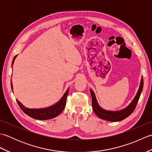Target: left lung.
<instances>
[{"label":"left lung","mask_w":152,"mask_h":152,"mask_svg":"<svg viewBox=\"0 0 152 152\" xmlns=\"http://www.w3.org/2000/svg\"><path fill=\"white\" fill-rule=\"evenodd\" d=\"M143 85V79L142 78L140 88L138 89V91L133 101L127 108L119 111H108L100 107L97 101H96L94 92L93 91V90L90 89V93H91L92 97V107L95 114L101 119L109 121H119L127 118L129 115H130L133 112L135 108H136L138 99H139L142 91Z\"/></svg>","instance_id":"left-lung-1"}]
</instances>
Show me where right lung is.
<instances>
[{
    "mask_svg": "<svg viewBox=\"0 0 152 152\" xmlns=\"http://www.w3.org/2000/svg\"><path fill=\"white\" fill-rule=\"evenodd\" d=\"M17 57L15 56L14 57V59L12 61V66L14 64V60ZM12 86V89H13L12 87V83H11ZM69 88L66 90V93H64L63 97L61 98L60 101L57 102L56 104H55L53 106H51L50 107H48L46 108H40V109H31L25 107V106L23 105L21 103L19 102L17 99L18 104L19 107L22 110L23 112L25 114H26L28 116H30L31 118L36 119H39V120H46V119H50L57 117V115H59L61 112L63 111V110L65 107L66 105V97L67 95L69 94Z\"/></svg>",
    "mask_w": 152,
    "mask_h": 152,
    "instance_id": "1",
    "label": "right lung"
}]
</instances>
